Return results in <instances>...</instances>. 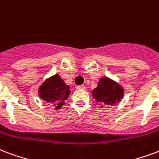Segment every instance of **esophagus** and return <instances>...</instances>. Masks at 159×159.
<instances>
[{"instance_id":"34e87169","label":"esophagus","mask_w":159,"mask_h":159,"mask_svg":"<svg viewBox=\"0 0 159 159\" xmlns=\"http://www.w3.org/2000/svg\"><path fill=\"white\" fill-rule=\"evenodd\" d=\"M76 89H81V90H85L86 87L84 85L77 86V87H76Z\"/></svg>"}]
</instances>
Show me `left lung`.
Listing matches in <instances>:
<instances>
[{
    "label": "left lung",
    "mask_w": 159,
    "mask_h": 159,
    "mask_svg": "<svg viewBox=\"0 0 159 159\" xmlns=\"http://www.w3.org/2000/svg\"><path fill=\"white\" fill-rule=\"evenodd\" d=\"M93 98L97 102L101 103V107L103 105L113 106L120 102L124 97L123 87L107 76L101 77L98 83V87L92 91Z\"/></svg>",
    "instance_id": "obj_1"
}]
</instances>
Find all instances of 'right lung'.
I'll use <instances>...</instances> for the list:
<instances>
[{"label":"right lung","instance_id":"obj_1","mask_svg":"<svg viewBox=\"0 0 159 159\" xmlns=\"http://www.w3.org/2000/svg\"><path fill=\"white\" fill-rule=\"evenodd\" d=\"M70 86L66 85L59 74L47 78L39 88V96L41 99L61 109L70 94Z\"/></svg>","mask_w":159,"mask_h":159}]
</instances>
